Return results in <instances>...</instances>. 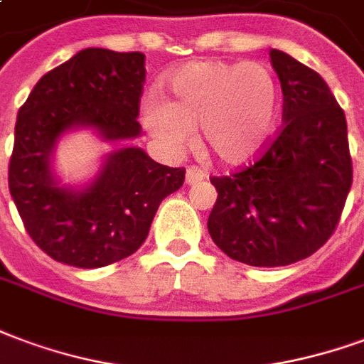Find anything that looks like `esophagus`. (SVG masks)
Returning a JSON list of instances; mask_svg holds the SVG:
<instances>
[{"mask_svg": "<svg viewBox=\"0 0 364 364\" xmlns=\"http://www.w3.org/2000/svg\"><path fill=\"white\" fill-rule=\"evenodd\" d=\"M203 179H206V173H204L203 169L195 168V166L187 168V175H185V181H187V185H195V183L203 181Z\"/></svg>", "mask_w": 364, "mask_h": 364, "instance_id": "34e87169", "label": "esophagus"}]
</instances>
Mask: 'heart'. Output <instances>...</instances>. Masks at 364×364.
<instances>
[{
  "instance_id": "obj_1",
  "label": "heart",
  "mask_w": 364,
  "mask_h": 364,
  "mask_svg": "<svg viewBox=\"0 0 364 364\" xmlns=\"http://www.w3.org/2000/svg\"><path fill=\"white\" fill-rule=\"evenodd\" d=\"M169 102L148 96L142 123L168 152H179L198 127L203 146L225 166H243L272 141L279 119V90L262 63L195 61L168 77Z\"/></svg>"
}]
</instances>
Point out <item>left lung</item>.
Segmentation results:
<instances>
[{
  "instance_id": "1",
  "label": "left lung",
  "mask_w": 364,
  "mask_h": 364,
  "mask_svg": "<svg viewBox=\"0 0 364 364\" xmlns=\"http://www.w3.org/2000/svg\"><path fill=\"white\" fill-rule=\"evenodd\" d=\"M284 92V125L264 154L212 177V241L233 260L274 268L311 257L332 237L353 183L346 114L320 77L272 50Z\"/></svg>"
}]
</instances>
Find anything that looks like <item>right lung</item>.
<instances>
[{"label":"right lung","mask_w":364,"mask_h":364,"mask_svg":"<svg viewBox=\"0 0 364 364\" xmlns=\"http://www.w3.org/2000/svg\"><path fill=\"white\" fill-rule=\"evenodd\" d=\"M144 53L86 48L46 73L17 115L9 193L32 241L63 264L102 268L133 255L156 210L185 181V169L154 161L142 148H119L85 189L59 187L58 141L90 127L104 141L141 134Z\"/></svg>","instance_id":"obj_1"}]
</instances>
